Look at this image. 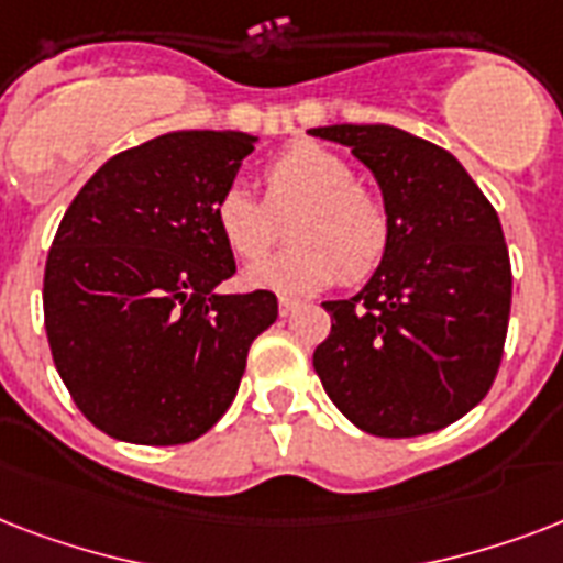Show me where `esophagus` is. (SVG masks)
Masks as SVG:
<instances>
[{
	"mask_svg": "<svg viewBox=\"0 0 563 563\" xmlns=\"http://www.w3.org/2000/svg\"><path fill=\"white\" fill-rule=\"evenodd\" d=\"M277 307H280V316L286 318V316H291L295 309H298V300H295V298H286V295H283L280 303H277Z\"/></svg>",
	"mask_w": 563,
	"mask_h": 563,
	"instance_id": "1",
	"label": "esophagus"
}]
</instances>
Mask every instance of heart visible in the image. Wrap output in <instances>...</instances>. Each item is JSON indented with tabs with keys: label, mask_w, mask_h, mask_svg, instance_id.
I'll return each instance as SVG.
<instances>
[{
	"label": "heart",
	"mask_w": 563,
	"mask_h": 563,
	"mask_svg": "<svg viewBox=\"0 0 563 563\" xmlns=\"http://www.w3.org/2000/svg\"><path fill=\"white\" fill-rule=\"evenodd\" d=\"M265 195L221 189L212 203L216 230L245 263L263 260L280 236L291 245L245 274L247 286L307 291L333 283H362L379 268L391 245V216L374 189L356 180L342 154L318 143H295L268 161Z\"/></svg>",
	"instance_id": "obj_1"
}]
</instances>
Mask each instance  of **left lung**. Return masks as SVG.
<instances>
[{"instance_id":"1","label":"left lung","mask_w":563,"mask_h":563,"mask_svg":"<svg viewBox=\"0 0 563 563\" xmlns=\"http://www.w3.org/2000/svg\"><path fill=\"white\" fill-rule=\"evenodd\" d=\"M383 189L391 245L365 289L327 300L312 365L344 418L379 438L438 432L497 379L511 263L497 210L453 154L391 125L312 128Z\"/></svg>"}]
</instances>
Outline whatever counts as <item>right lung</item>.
<instances>
[{"label":"right lung","instance_id":"add662e5","mask_svg":"<svg viewBox=\"0 0 563 563\" xmlns=\"http://www.w3.org/2000/svg\"><path fill=\"white\" fill-rule=\"evenodd\" d=\"M256 136L175 131L110 157L60 219L43 274L55 368L92 427L131 444L201 438L228 411L277 295H216L236 263L212 203Z\"/></svg>","mask_w":563,"mask_h":563}]
</instances>
